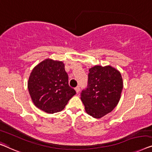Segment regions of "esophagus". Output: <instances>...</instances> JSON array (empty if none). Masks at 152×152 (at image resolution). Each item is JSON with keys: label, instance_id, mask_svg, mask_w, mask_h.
<instances>
[{"label": "esophagus", "instance_id": "34e87169", "mask_svg": "<svg viewBox=\"0 0 152 152\" xmlns=\"http://www.w3.org/2000/svg\"><path fill=\"white\" fill-rule=\"evenodd\" d=\"M75 90L77 93H78V92L80 91V86H77L75 88Z\"/></svg>", "mask_w": 152, "mask_h": 152}]
</instances>
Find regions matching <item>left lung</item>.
<instances>
[{
  "instance_id": "obj_1",
  "label": "left lung",
  "mask_w": 152,
  "mask_h": 152,
  "mask_svg": "<svg viewBox=\"0 0 152 152\" xmlns=\"http://www.w3.org/2000/svg\"><path fill=\"white\" fill-rule=\"evenodd\" d=\"M88 88L81 93L87 114L100 118L112 112L121 99L124 86L121 72L111 66L89 69Z\"/></svg>"
}]
</instances>
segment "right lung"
Returning a JSON list of instances; mask_svg holds the SVG:
<instances>
[{"label": "right lung", "instance_id": "add662e5", "mask_svg": "<svg viewBox=\"0 0 152 152\" xmlns=\"http://www.w3.org/2000/svg\"><path fill=\"white\" fill-rule=\"evenodd\" d=\"M27 86L34 105L49 114L62 110L76 94L69 86V77L63 61L49 58L34 68Z\"/></svg>", "mask_w": 152, "mask_h": 152}]
</instances>
